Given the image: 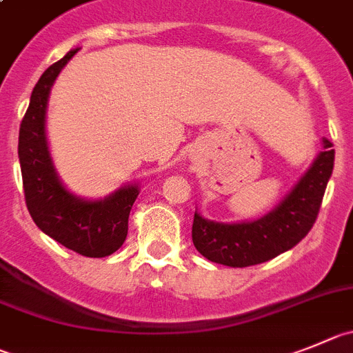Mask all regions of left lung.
<instances>
[{
	"instance_id": "left-lung-1",
	"label": "left lung",
	"mask_w": 353,
	"mask_h": 353,
	"mask_svg": "<svg viewBox=\"0 0 353 353\" xmlns=\"http://www.w3.org/2000/svg\"><path fill=\"white\" fill-rule=\"evenodd\" d=\"M324 150L279 205L254 221L216 223L195 212L192 236L196 251L212 263L233 268L259 265L289 251L314 226L334 167V150Z\"/></svg>"
}]
</instances>
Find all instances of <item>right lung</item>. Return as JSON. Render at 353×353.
Instances as JSON below:
<instances>
[{"label": "right lung", "mask_w": 353, "mask_h": 353, "mask_svg": "<svg viewBox=\"0 0 353 353\" xmlns=\"http://www.w3.org/2000/svg\"><path fill=\"white\" fill-rule=\"evenodd\" d=\"M77 52L74 48L52 64L32 88L19 130V160L26 205L36 226L78 254L104 258L117 252L127 239L128 214L139 186L128 184L104 199L85 200L68 192L55 172L45 132L48 95L59 72Z\"/></svg>", "instance_id": "obj_1"}]
</instances>
